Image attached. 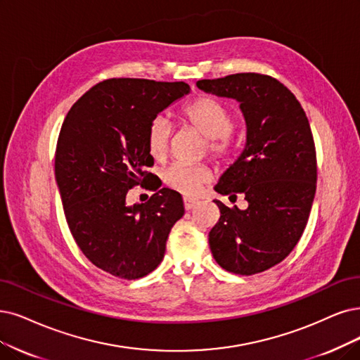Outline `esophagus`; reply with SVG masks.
Segmentation results:
<instances>
[{"mask_svg":"<svg viewBox=\"0 0 360 360\" xmlns=\"http://www.w3.org/2000/svg\"><path fill=\"white\" fill-rule=\"evenodd\" d=\"M198 203V200H195V198H184V207L187 209V210H190V209H193L195 205Z\"/></svg>","mask_w":360,"mask_h":360,"instance_id":"esophagus-1","label":"esophagus"}]
</instances>
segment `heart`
Returning <instances> with one entry per match:
<instances>
[{
    "instance_id": "obj_1",
    "label": "heart",
    "mask_w": 360,
    "mask_h": 360,
    "mask_svg": "<svg viewBox=\"0 0 360 360\" xmlns=\"http://www.w3.org/2000/svg\"><path fill=\"white\" fill-rule=\"evenodd\" d=\"M184 120L207 138V148L215 158L224 160L230 154L229 133L234 127V117L227 106L215 99H198L182 111ZM170 126L165 118L153 120L146 131V146L154 160H163L167 154ZM210 179V172L203 165L175 163L163 172V182L182 195H195L202 185Z\"/></svg>"
}]
</instances>
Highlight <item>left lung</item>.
I'll use <instances>...</instances> for the list:
<instances>
[{
	"instance_id": "8db88e82",
	"label": "left lung",
	"mask_w": 360,
	"mask_h": 360,
	"mask_svg": "<svg viewBox=\"0 0 360 360\" xmlns=\"http://www.w3.org/2000/svg\"><path fill=\"white\" fill-rule=\"evenodd\" d=\"M197 87L240 103L246 123L243 150L225 170L215 191L248 207H219L209 233L212 255L222 269L257 274L283 261L301 238L316 194V148L302 106L288 87L261 74L198 79Z\"/></svg>"
}]
</instances>
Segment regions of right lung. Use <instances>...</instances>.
Instances as JSON below:
<instances>
[{
  "label": "right lung",
  "mask_w": 360,
  "mask_h": 360,
  "mask_svg": "<svg viewBox=\"0 0 360 360\" xmlns=\"http://www.w3.org/2000/svg\"><path fill=\"white\" fill-rule=\"evenodd\" d=\"M190 91L184 82L111 78L87 90L66 114L55 157L65 218L89 261L112 276L131 281L155 270L184 215L182 197L173 190L135 205L126 195L153 175L145 172L154 165L146 146L151 122Z\"/></svg>",
  "instance_id": "obj_1"
}]
</instances>
